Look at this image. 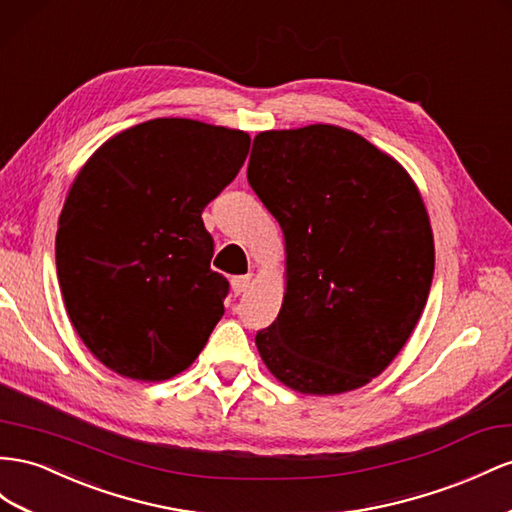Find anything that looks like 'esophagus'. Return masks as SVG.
<instances>
[{
	"instance_id": "1",
	"label": "esophagus",
	"mask_w": 512,
	"mask_h": 512,
	"mask_svg": "<svg viewBox=\"0 0 512 512\" xmlns=\"http://www.w3.org/2000/svg\"><path fill=\"white\" fill-rule=\"evenodd\" d=\"M252 284V275H237V278H232V290L234 295H241L245 293L247 288Z\"/></svg>"
}]
</instances>
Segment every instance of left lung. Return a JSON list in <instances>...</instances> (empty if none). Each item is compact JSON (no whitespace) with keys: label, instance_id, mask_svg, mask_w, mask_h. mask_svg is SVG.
Here are the masks:
<instances>
[{"label":"left lung","instance_id":"1","mask_svg":"<svg viewBox=\"0 0 512 512\" xmlns=\"http://www.w3.org/2000/svg\"><path fill=\"white\" fill-rule=\"evenodd\" d=\"M247 181L284 232L282 310L256 334L286 388H362L416 329L435 271L418 185L394 157L336 124L262 131Z\"/></svg>","mask_w":512,"mask_h":512}]
</instances>
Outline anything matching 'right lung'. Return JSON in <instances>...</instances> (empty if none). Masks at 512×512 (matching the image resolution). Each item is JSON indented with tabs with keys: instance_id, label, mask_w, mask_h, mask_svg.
<instances>
[{
	"instance_id": "obj_1",
	"label": "right lung",
	"mask_w": 512,
	"mask_h": 512,
	"mask_svg": "<svg viewBox=\"0 0 512 512\" xmlns=\"http://www.w3.org/2000/svg\"><path fill=\"white\" fill-rule=\"evenodd\" d=\"M250 142L239 129L155 118L109 137L75 176L55 267L68 319L109 370L165 381L196 362L228 295L202 211Z\"/></svg>"
}]
</instances>
